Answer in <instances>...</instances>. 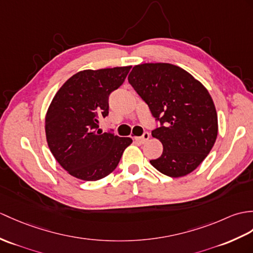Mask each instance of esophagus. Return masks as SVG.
<instances>
[{"label": "esophagus", "instance_id": "34e87169", "mask_svg": "<svg viewBox=\"0 0 253 253\" xmlns=\"http://www.w3.org/2000/svg\"><path fill=\"white\" fill-rule=\"evenodd\" d=\"M149 139H150V133L149 132H144L142 137L134 138V141H137V142H139V143H145Z\"/></svg>", "mask_w": 253, "mask_h": 253}]
</instances>
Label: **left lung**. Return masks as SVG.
<instances>
[{
    "instance_id": "8db88e82",
    "label": "left lung",
    "mask_w": 253,
    "mask_h": 253,
    "mask_svg": "<svg viewBox=\"0 0 253 253\" xmlns=\"http://www.w3.org/2000/svg\"><path fill=\"white\" fill-rule=\"evenodd\" d=\"M128 82L161 122L152 136L162 142L163 153L151 165L172 178L194 171L218 136V115L207 88L185 70L163 62L134 66Z\"/></svg>"
}]
</instances>
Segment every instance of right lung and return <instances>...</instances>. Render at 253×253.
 <instances>
[{
	"mask_svg": "<svg viewBox=\"0 0 253 253\" xmlns=\"http://www.w3.org/2000/svg\"><path fill=\"white\" fill-rule=\"evenodd\" d=\"M130 66L83 70L72 75L52 98L45 116L50 152L73 177L97 181L119 165L131 138L102 133L99 122L109 114V96L126 79Z\"/></svg>",
	"mask_w": 253,
	"mask_h": 253,
	"instance_id": "right-lung-1",
	"label": "right lung"
}]
</instances>
